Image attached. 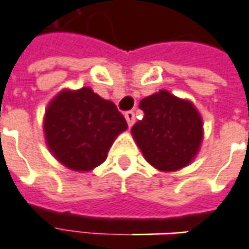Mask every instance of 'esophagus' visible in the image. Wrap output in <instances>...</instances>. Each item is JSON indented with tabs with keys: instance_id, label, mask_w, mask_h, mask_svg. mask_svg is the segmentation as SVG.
Returning a JSON list of instances; mask_svg holds the SVG:
<instances>
[{
	"instance_id": "34e87169",
	"label": "esophagus",
	"mask_w": 249,
	"mask_h": 249,
	"mask_svg": "<svg viewBox=\"0 0 249 249\" xmlns=\"http://www.w3.org/2000/svg\"><path fill=\"white\" fill-rule=\"evenodd\" d=\"M125 120H126V123H128L129 128H131L132 125L135 124V113L133 111H126L125 113Z\"/></svg>"
}]
</instances>
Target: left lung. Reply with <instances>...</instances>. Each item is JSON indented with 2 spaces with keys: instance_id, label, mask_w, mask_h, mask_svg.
I'll use <instances>...</instances> for the list:
<instances>
[{
  "instance_id": "8db88e82",
  "label": "left lung",
  "mask_w": 249,
  "mask_h": 249,
  "mask_svg": "<svg viewBox=\"0 0 249 249\" xmlns=\"http://www.w3.org/2000/svg\"><path fill=\"white\" fill-rule=\"evenodd\" d=\"M144 117L132 126V136L144 160L160 172L188 166L200 150L203 120L195 105L160 89L143 98Z\"/></svg>"
}]
</instances>
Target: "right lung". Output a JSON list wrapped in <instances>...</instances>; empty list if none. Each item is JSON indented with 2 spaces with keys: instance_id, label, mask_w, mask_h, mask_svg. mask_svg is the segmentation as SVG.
<instances>
[{
  "instance_id": "1",
  "label": "right lung",
  "mask_w": 249,
  "mask_h": 249,
  "mask_svg": "<svg viewBox=\"0 0 249 249\" xmlns=\"http://www.w3.org/2000/svg\"><path fill=\"white\" fill-rule=\"evenodd\" d=\"M126 128L116 105L89 87L60 91L43 117L49 151L75 172H89L103 163L116 138Z\"/></svg>"
}]
</instances>
